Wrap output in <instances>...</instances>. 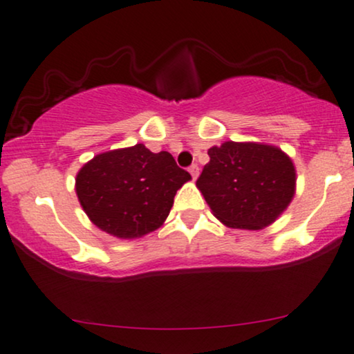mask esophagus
<instances>
[{
    "mask_svg": "<svg viewBox=\"0 0 354 354\" xmlns=\"http://www.w3.org/2000/svg\"><path fill=\"white\" fill-rule=\"evenodd\" d=\"M189 173H191L192 180H197V176H199V167H197L196 163L191 165V167H189Z\"/></svg>",
    "mask_w": 354,
    "mask_h": 354,
    "instance_id": "1",
    "label": "esophagus"
}]
</instances>
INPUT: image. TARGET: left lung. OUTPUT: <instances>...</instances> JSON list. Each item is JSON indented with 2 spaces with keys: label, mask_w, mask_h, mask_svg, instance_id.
<instances>
[{
  "label": "left lung",
  "mask_w": 354,
  "mask_h": 354,
  "mask_svg": "<svg viewBox=\"0 0 354 354\" xmlns=\"http://www.w3.org/2000/svg\"><path fill=\"white\" fill-rule=\"evenodd\" d=\"M209 157L196 185L226 226L261 230L293 199L295 167L280 149L230 140L209 149Z\"/></svg>",
  "instance_id": "left-lung-1"
}]
</instances>
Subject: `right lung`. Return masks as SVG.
Wrapping results in <instances>:
<instances>
[{
    "mask_svg": "<svg viewBox=\"0 0 354 354\" xmlns=\"http://www.w3.org/2000/svg\"><path fill=\"white\" fill-rule=\"evenodd\" d=\"M191 180L168 152L142 144L93 157L75 178V192L88 218L121 239L157 230L173 207L176 191Z\"/></svg>",
    "mask_w": 354,
    "mask_h": 354,
    "instance_id": "add662e5",
    "label": "right lung"
}]
</instances>
